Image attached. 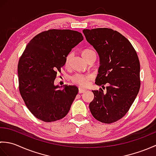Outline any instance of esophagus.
Returning a JSON list of instances; mask_svg holds the SVG:
<instances>
[{"label": "esophagus", "mask_w": 156, "mask_h": 156, "mask_svg": "<svg viewBox=\"0 0 156 156\" xmlns=\"http://www.w3.org/2000/svg\"><path fill=\"white\" fill-rule=\"evenodd\" d=\"M78 92L79 93H84V92H86V90L84 88H79L78 89Z\"/></svg>", "instance_id": "34e87169"}]
</instances>
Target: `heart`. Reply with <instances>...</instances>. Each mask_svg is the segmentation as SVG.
Returning a JSON list of instances; mask_svg holds the SVG:
<instances>
[{"label": "heart", "mask_w": 156, "mask_h": 156, "mask_svg": "<svg viewBox=\"0 0 156 156\" xmlns=\"http://www.w3.org/2000/svg\"><path fill=\"white\" fill-rule=\"evenodd\" d=\"M92 53H95L93 50L90 49H86L82 51V55L84 58H86L88 55H90ZM72 57V54H69L67 58H66V63L69 62ZM92 78V76L90 74H76L74 75L72 77V80L74 83L78 84V86H80L82 87H86L88 85L89 80H90Z\"/></svg>", "instance_id": "heart-1"}]
</instances>
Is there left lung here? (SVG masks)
<instances>
[{
    "label": "left lung",
    "mask_w": 156,
    "mask_h": 156,
    "mask_svg": "<svg viewBox=\"0 0 156 156\" xmlns=\"http://www.w3.org/2000/svg\"><path fill=\"white\" fill-rule=\"evenodd\" d=\"M87 41L97 51L100 67L95 84H107V92L92 90L89 108L92 116L104 123L121 119L133 104L140 88V63L128 39L108 28L84 29Z\"/></svg>",
    "instance_id": "1"
}]
</instances>
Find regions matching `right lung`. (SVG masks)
I'll return each mask as SVG.
<instances>
[{
	"mask_svg": "<svg viewBox=\"0 0 156 156\" xmlns=\"http://www.w3.org/2000/svg\"><path fill=\"white\" fill-rule=\"evenodd\" d=\"M82 40L78 31L51 29L36 35L26 46L18 64L19 91L36 118L52 122L68 114L78 88L65 84L62 90L54 80L72 49Z\"/></svg>",
	"mask_w": 156,
	"mask_h": 156,
	"instance_id": "right-lung-1",
	"label": "right lung"
}]
</instances>
